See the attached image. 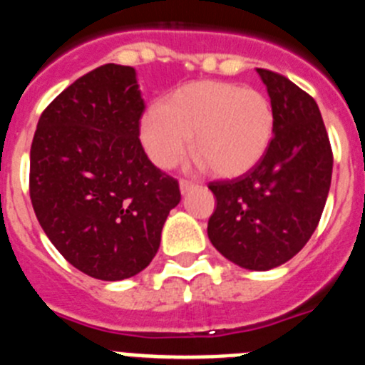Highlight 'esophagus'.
<instances>
[{"instance_id": "34e87169", "label": "esophagus", "mask_w": 365, "mask_h": 365, "mask_svg": "<svg viewBox=\"0 0 365 365\" xmlns=\"http://www.w3.org/2000/svg\"><path fill=\"white\" fill-rule=\"evenodd\" d=\"M195 187H196V183L187 182V180H182V182H180V192H182V195H187V192H191Z\"/></svg>"}]
</instances>
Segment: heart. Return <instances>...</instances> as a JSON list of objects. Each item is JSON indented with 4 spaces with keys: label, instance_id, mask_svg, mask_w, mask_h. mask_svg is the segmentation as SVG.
<instances>
[{
    "label": "heart",
    "instance_id": "1",
    "mask_svg": "<svg viewBox=\"0 0 365 365\" xmlns=\"http://www.w3.org/2000/svg\"><path fill=\"white\" fill-rule=\"evenodd\" d=\"M275 134V112L262 91L235 82L196 81L174 90L139 121V139L160 169L192 156L218 178H237L266 156Z\"/></svg>",
    "mask_w": 365,
    "mask_h": 365
}]
</instances>
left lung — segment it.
Listing matches in <instances>:
<instances>
[{
	"mask_svg": "<svg viewBox=\"0 0 365 365\" xmlns=\"http://www.w3.org/2000/svg\"><path fill=\"white\" fill-rule=\"evenodd\" d=\"M275 112L266 156L230 182L209 183L215 248L246 270L266 272L301 252L318 226L332 178V150L316 101L283 75L257 69Z\"/></svg>",
	"mask_w": 365,
	"mask_h": 365,
	"instance_id": "obj_1",
	"label": "left lung"
}]
</instances>
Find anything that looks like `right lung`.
I'll use <instances>...</instances> for the list:
<instances>
[{"mask_svg":"<svg viewBox=\"0 0 365 365\" xmlns=\"http://www.w3.org/2000/svg\"><path fill=\"white\" fill-rule=\"evenodd\" d=\"M143 110L135 69L101 66L46 108L31 145L40 226L69 264L101 281H123L150 264L182 198L178 182L141 147Z\"/></svg>","mask_w":365,"mask_h":365,"instance_id":"obj_1","label":"right lung"}]
</instances>
